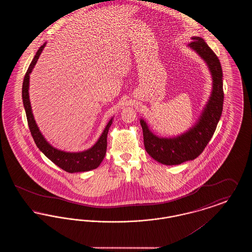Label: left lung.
Wrapping results in <instances>:
<instances>
[{
	"label": "left lung",
	"instance_id": "obj_1",
	"mask_svg": "<svg viewBox=\"0 0 252 252\" xmlns=\"http://www.w3.org/2000/svg\"><path fill=\"white\" fill-rule=\"evenodd\" d=\"M192 39L189 46L206 61L213 76V92L200 119L189 131L174 138L157 137L141 120L146 152L165 165H177L199 156L216 131L223 110V72L220 61L203 38L192 36Z\"/></svg>",
	"mask_w": 252,
	"mask_h": 252
}]
</instances>
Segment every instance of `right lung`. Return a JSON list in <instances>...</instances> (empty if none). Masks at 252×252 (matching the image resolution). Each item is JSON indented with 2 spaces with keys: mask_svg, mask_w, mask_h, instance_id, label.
Returning a JSON list of instances; mask_svg holds the SVG:
<instances>
[{
  "mask_svg": "<svg viewBox=\"0 0 252 252\" xmlns=\"http://www.w3.org/2000/svg\"><path fill=\"white\" fill-rule=\"evenodd\" d=\"M46 43H44L42 46H40L36 52V56L32 60L31 64L29 65L27 72L25 73L23 83V101H24V108L26 112L27 123L29 126V129L32 134V137L36 143L38 149L51 159L56 165L63 169L66 172L69 173H75V172H86L93 169H95L100 165L102 162L104 157L106 155L107 151V137H108V128L111 126L112 119L108 122L106 128L102 133L99 140L92 148L89 150H86L79 153H69L60 151L46 142V140L43 138L41 133L39 131L36 122L34 120V116L32 113L31 105L29 101V74L32 72L34 66L36 65V61L38 60L42 50L44 48Z\"/></svg>",
  "mask_w": 252,
  "mask_h": 252,
  "instance_id": "add662e5",
  "label": "right lung"
}]
</instances>
